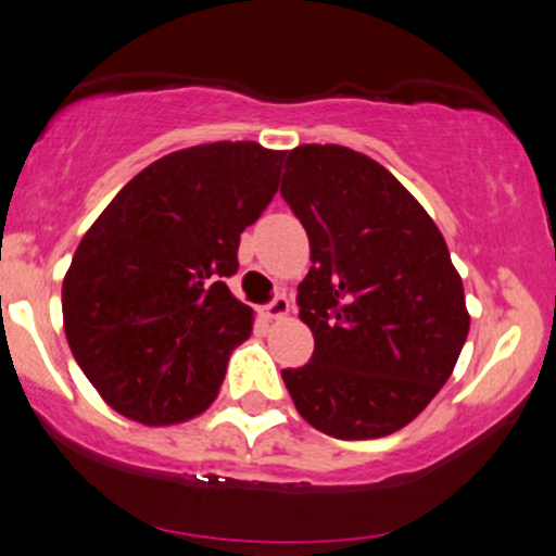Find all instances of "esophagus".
I'll list each match as a JSON object with an SVG mask.
<instances>
[{
  "label": "esophagus",
  "mask_w": 556,
  "mask_h": 556,
  "mask_svg": "<svg viewBox=\"0 0 556 556\" xmlns=\"http://www.w3.org/2000/svg\"><path fill=\"white\" fill-rule=\"evenodd\" d=\"M287 315H290V300H287L285 294H277V298L266 305V318L282 320V318H287Z\"/></svg>",
  "instance_id": "esophagus-1"
}]
</instances>
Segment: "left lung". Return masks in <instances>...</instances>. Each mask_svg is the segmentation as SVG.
Listing matches in <instances>:
<instances>
[{"label":"left lung","mask_w":556,"mask_h":556,"mask_svg":"<svg viewBox=\"0 0 556 556\" xmlns=\"http://www.w3.org/2000/svg\"><path fill=\"white\" fill-rule=\"evenodd\" d=\"M282 197L313 262L298 305L315 351L282 371L292 403L333 439L395 433L444 388L469 333L444 236L388 168L346 146L292 149Z\"/></svg>","instance_id":"1"}]
</instances>
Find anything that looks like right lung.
Masks as SVG:
<instances>
[{"mask_svg": "<svg viewBox=\"0 0 556 556\" xmlns=\"http://www.w3.org/2000/svg\"><path fill=\"white\" fill-rule=\"evenodd\" d=\"M285 151L181 149L136 174L84 233L61 287L63 330L112 410L143 426L205 413L254 311L233 298L238 243L279 187Z\"/></svg>", "mask_w": 556, "mask_h": 556, "instance_id": "1", "label": "right lung"}]
</instances>
